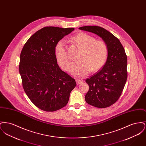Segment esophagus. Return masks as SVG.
I'll list each match as a JSON object with an SVG mask.
<instances>
[{
	"instance_id": "34e87169",
	"label": "esophagus",
	"mask_w": 146,
	"mask_h": 146,
	"mask_svg": "<svg viewBox=\"0 0 146 146\" xmlns=\"http://www.w3.org/2000/svg\"><path fill=\"white\" fill-rule=\"evenodd\" d=\"M76 83H77L78 85H79V84L83 83V80L82 79L76 78Z\"/></svg>"
}]
</instances>
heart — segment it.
Segmentation results:
<instances>
[{
	"mask_svg": "<svg viewBox=\"0 0 146 146\" xmlns=\"http://www.w3.org/2000/svg\"><path fill=\"white\" fill-rule=\"evenodd\" d=\"M72 40L82 50L77 57L78 61L70 66V73L76 76H84L91 72L101 70L107 61L108 48L106 42L86 33L80 32L73 36ZM55 54L57 61L63 70L70 67V60L67 54L66 42L60 40L56 44Z\"/></svg>",
	"mask_w": 146,
	"mask_h": 146,
	"instance_id": "1",
	"label": "heart"
}]
</instances>
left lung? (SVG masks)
<instances>
[{"label": "left lung", "mask_w": 146, "mask_h": 146, "mask_svg": "<svg viewBox=\"0 0 146 146\" xmlns=\"http://www.w3.org/2000/svg\"><path fill=\"white\" fill-rule=\"evenodd\" d=\"M79 29L96 34L106 42L108 54L103 68L86 79L89 90L85 96L88 104L97 108H106L118 101L127 77V56L119 40L104 28L86 26Z\"/></svg>", "instance_id": "left-lung-1"}]
</instances>
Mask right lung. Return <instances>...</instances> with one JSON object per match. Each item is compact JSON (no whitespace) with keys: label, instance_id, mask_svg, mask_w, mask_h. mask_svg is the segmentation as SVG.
Here are the masks:
<instances>
[{"label":"right lung","instance_id":"right-lung-1","mask_svg":"<svg viewBox=\"0 0 146 146\" xmlns=\"http://www.w3.org/2000/svg\"><path fill=\"white\" fill-rule=\"evenodd\" d=\"M74 30L44 27L29 38L21 51L19 72L23 89L42 111H56L64 107L76 86L75 79L59 67L55 54L57 42Z\"/></svg>","mask_w":146,"mask_h":146}]
</instances>
